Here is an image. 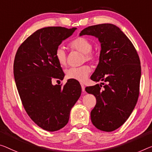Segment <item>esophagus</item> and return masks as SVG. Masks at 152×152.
Returning <instances> with one entry per match:
<instances>
[{"mask_svg":"<svg viewBox=\"0 0 152 152\" xmlns=\"http://www.w3.org/2000/svg\"><path fill=\"white\" fill-rule=\"evenodd\" d=\"M81 90H82V92H84L85 91V86H84V84L81 83Z\"/></svg>","mask_w":152,"mask_h":152,"instance_id":"esophagus-1","label":"esophagus"}]
</instances>
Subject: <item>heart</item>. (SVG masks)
<instances>
[{
  "label": "heart",
  "instance_id": "b5f03b06",
  "mask_svg": "<svg viewBox=\"0 0 152 152\" xmlns=\"http://www.w3.org/2000/svg\"><path fill=\"white\" fill-rule=\"evenodd\" d=\"M70 48L72 50L78 51L83 53V60L92 61L94 59V55L91 52L92 50V43L89 39L86 37H77L74 39L70 43ZM55 58L58 62L64 66L66 64V53L64 49L61 47L57 48L55 52ZM92 71V69L88 65L77 67V68H71L66 71V77L73 80L83 81H85Z\"/></svg>",
  "mask_w": 152,
  "mask_h": 152
}]
</instances>
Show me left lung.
Here are the masks:
<instances>
[{
  "instance_id": "1",
  "label": "left lung",
  "mask_w": 152,
  "mask_h": 152,
  "mask_svg": "<svg viewBox=\"0 0 152 152\" xmlns=\"http://www.w3.org/2000/svg\"><path fill=\"white\" fill-rule=\"evenodd\" d=\"M86 34L97 38L101 47L99 64L91 79L106 82L86 88V92L96 99L91 120L98 129L111 132L127 120L136 105L141 62L132 42L115 25L91 26L83 29L79 36Z\"/></svg>"
}]
</instances>
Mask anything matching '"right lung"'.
Masks as SVG:
<instances>
[{
    "instance_id": "add662e5",
    "label": "right lung",
    "mask_w": 152,
    "mask_h": 152,
    "mask_svg": "<svg viewBox=\"0 0 152 152\" xmlns=\"http://www.w3.org/2000/svg\"><path fill=\"white\" fill-rule=\"evenodd\" d=\"M77 28L46 27L34 32L20 46L13 64L15 84L28 115L47 131L61 129L68 123L70 112L81 94L77 81L62 87L52 79H63L64 74L55 58L63 41Z\"/></svg>"
}]
</instances>
